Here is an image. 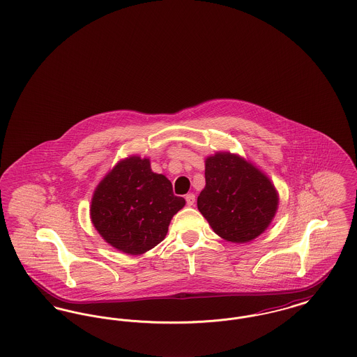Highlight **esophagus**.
<instances>
[{"mask_svg": "<svg viewBox=\"0 0 357 357\" xmlns=\"http://www.w3.org/2000/svg\"><path fill=\"white\" fill-rule=\"evenodd\" d=\"M185 199H186L187 206H192V204H195V195L194 194H187L186 197H185Z\"/></svg>", "mask_w": 357, "mask_h": 357, "instance_id": "34e87169", "label": "esophagus"}]
</instances>
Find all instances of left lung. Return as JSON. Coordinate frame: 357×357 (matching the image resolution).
Here are the masks:
<instances>
[{
	"instance_id": "1",
	"label": "left lung",
	"mask_w": 357,
	"mask_h": 357,
	"mask_svg": "<svg viewBox=\"0 0 357 357\" xmlns=\"http://www.w3.org/2000/svg\"><path fill=\"white\" fill-rule=\"evenodd\" d=\"M206 186L198 208L220 237L243 243L258 237L273 220L278 195L272 182L237 155L206 159Z\"/></svg>"
}]
</instances>
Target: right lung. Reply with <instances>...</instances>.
Segmentation results:
<instances>
[{
    "mask_svg": "<svg viewBox=\"0 0 357 357\" xmlns=\"http://www.w3.org/2000/svg\"><path fill=\"white\" fill-rule=\"evenodd\" d=\"M186 201L172 192L170 181L155 174L149 159L121 160L96 188L91 220L109 245L142 255L166 237L171 218Z\"/></svg>",
    "mask_w": 357,
    "mask_h": 357,
    "instance_id": "add662e5",
    "label": "right lung"
}]
</instances>
